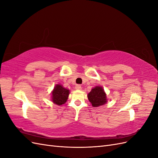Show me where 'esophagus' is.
Here are the masks:
<instances>
[{
    "instance_id": "34e87169",
    "label": "esophagus",
    "mask_w": 158,
    "mask_h": 158,
    "mask_svg": "<svg viewBox=\"0 0 158 158\" xmlns=\"http://www.w3.org/2000/svg\"><path fill=\"white\" fill-rule=\"evenodd\" d=\"M82 86H81L80 85H76V86H75V89H77V90H81L82 89Z\"/></svg>"
}]
</instances>
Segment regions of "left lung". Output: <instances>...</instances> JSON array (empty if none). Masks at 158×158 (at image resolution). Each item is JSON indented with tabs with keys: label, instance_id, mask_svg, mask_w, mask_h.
I'll use <instances>...</instances> for the list:
<instances>
[{
	"label": "left lung",
	"instance_id": "8db88e82",
	"mask_svg": "<svg viewBox=\"0 0 158 158\" xmlns=\"http://www.w3.org/2000/svg\"><path fill=\"white\" fill-rule=\"evenodd\" d=\"M88 99L93 107L103 106L108 101L106 92L103 88L100 85H96L92 89L91 92L88 94Z\"/></svg>",
	"mask_w": 158,
	"mask_h": 158
}]
</instances>
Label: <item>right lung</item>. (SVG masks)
Listing matches in <instances>:
<instances>
[{
    "mask_svg": "<svg viewBox=\"0 0 158 158\" xmlns=\"http://www.w3.org/2000/svg\"><path fill=\"white\" fill-rule=\"evenodd\" d=\"M69 94V89L64 88L60 84H57L51 92V102L59 106H62L67 101Z\"/></svg>",
    "mask_w": 158,
    "mask_h": 158,
    "instance_id": "1",
    "label": "right lung"
}]
</instances>
